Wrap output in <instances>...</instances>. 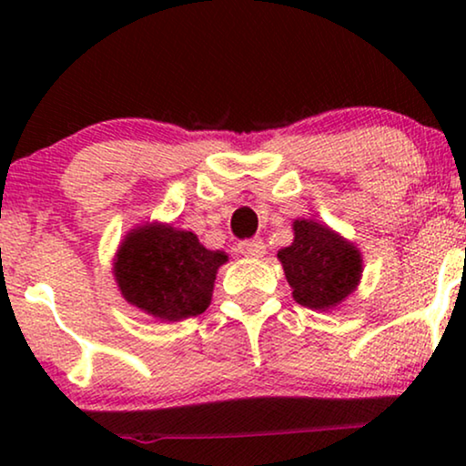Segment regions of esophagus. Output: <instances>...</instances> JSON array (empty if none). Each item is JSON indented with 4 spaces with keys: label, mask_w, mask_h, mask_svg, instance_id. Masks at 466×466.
<instances>
[{
    "label": "esophagus",
    "mask_w": 466,
    "mask_h": 466,
    "mask_svg": "<svg viewBox=\"0 0 466 466\" xmlns=\"http://www.w3.org/2000/svg\"><path fill=\"white\" fill-rule=\"evenodd\" d=\"M238 252L246 258H260L265 254V244L260 239H248L238 246Z\"/></svg>",
    "instance_id": "34e87169"
}]
</instances>
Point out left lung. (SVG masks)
<instances>
[{"mask_svg": "<svg viewBox=\"0 0 466 466\" xmlns=\"http://www.w3.org/2000/svg\"><path fill=\"white\" fill-rule=\"evenodd\" d=\"M292 231L295 239L278 252V258L295 301L318 311L341 305L360 284V250L343 235L311 218H297Z\"/></svg>", "mask_w": 466, "mask_h": 466, "instance_id": "obj_1", "label": "left lung"}]
</instances>
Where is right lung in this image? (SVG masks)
I'll return each instance as SVG.
<instances>
[{
    "label": "right lung",
    "instance_id": "right-lung-1",
    "mask_svg": "<svg viewBox=\"0 0 466 466\" xmlns=\"http://www.w3.org/2000/svg\"><path fill=\"white\" fill-rule=\"evenodd\" d=\"M227 260V252L208 250L193 231L146 222L120 241L112 273L127 303L177 322L209 308L216 273Z\"/></svg>",
    "mask_w": 466,
    "mask_h": 466
}]
</instances>
